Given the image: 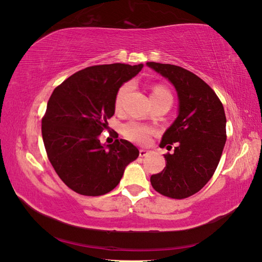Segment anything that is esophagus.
<instances>
[{"instance_id":"34e87169","label":"esophagus","mask_w":262,"mask_h":262,"mask_svg":"<svg viewBox=\"0 0 262 262\" xmlns=\"http://www.w3.org/2000/svg\"><path fill=\"white\" fill-rule=\"evenodd\" d=\"M150 152H151V151H150V150H148V149H143V148L140 149V156L141 157L148 156V155H150Z\"/></svg>"}]
</instances>
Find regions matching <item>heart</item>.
I'll return each mask as SVG.
<instances>
[{
    "label": "heart",
    "mask_w": 262,
    "mask_h": 262,
    "mask_svg": "<svg viewBox=\"0 0 262 262\" xmlns=\"http://www.w3.org/2000/svg\"><path fill=\"white\" fill-rule=\"evenodd\" d=\"M132 89V84L130 83H126L119 89L117 97H115V101H114V106L115 110L120 111L122 107L123 100H125L126 96L128 95V92L130 91ZM150 98L151 99H156V98H171V94L168 92L167 89L163 85H156L152 88L151 95H150ZM122 134L123 136L128 139L129 141L135 142V143H140L143 144L145 142H148L149 136L151 134V128L144 125H141L139 122L135 121H130L127 122L122 126Z\"/></svg>",
    "instance_id": "obj_1"
}]
</instances>
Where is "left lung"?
<instances>
[{
    "label": "left lung",
    "mask_w": 262,
    "mask_h": 262,
    "mask_svg": "<svg viewBox=\"0 0 262 262\" xmlns=\"http://www.w3.org/2000/svg\"><path fill=\"white\" fill-rule=\"evenodd\" d=\"M147 66L165 77L178 96V115L161 143H176L174 151L164 155L166 166L151 176L150 183L165 196L188 198L210 180L220 163L227 141L224 107L214 90L195 74L174 64Z\"/></svg>",
    "instance_id": "8db88e82"
}]
</instances>
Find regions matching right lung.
<instances>
[{
  "instance_id": "right-lung-1",
  "label": "right lung",
  "mask_w": 262,
  "mask_h": 262,
  "mask_svg": "<svg viewBox=\"0 0 262 262\" xmlns=\"http://www.w3.org/2000/svg\"><path fill=\"white\" fill-rule=\"evenodd\" d=\"M142 68L143 63L92 66L53 91L41 122L43 144L57 176L76 193L98 196L111 192L139 157L130 142L103 144L99 136L113 117L119 89Z\"/></svg>"
}]
</instances>
